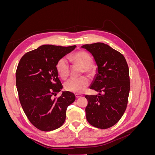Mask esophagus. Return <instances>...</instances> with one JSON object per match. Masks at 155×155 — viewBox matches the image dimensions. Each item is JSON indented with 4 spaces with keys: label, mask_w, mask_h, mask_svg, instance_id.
Returning <instances> with one entry per match:
<instances>
[{
    "label": "esophagus",
    "mask_w": 155,
    "mask_h": 155,
    "mask_svg": "<svg viewBox=\"0 0 155 155\" xmlns=\"http://www.w3.org/2000/svg\"><path fill=\"white\" fill-rule=\"evenodd\" d=\"M75 96H76V97L77 98L82 96V95H81V94H75Z\"/></svg>",
    "instance_id": "esophagus-1"
}]
</instances>
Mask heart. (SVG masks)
Returning a JSON list of instances; mask_svg holds the SVG:
<instances>
[{
	"label": "heart",
	"mask_w": 155,
	"mask_h": 155,
	"mask_svg": "<svg viewBox=\"0 0 155 155\" xmlns=\"http://www.w3.org/2000/svg\"><path fill=\"white\" fill-rule=\"evenodd\" d=\"M70 58L74 63L83 68V72L92 75L94 68L92 66V59L91 55L85 51H79L70 56ZM58 72L62 79L68 78L70 72V66L67 59L63 58L59 60L56 65ZM89 85V80L86 76L79 78H70L64 83V88L67 91L75 93H81Z\"/></svg>",
	"instance_id": "1"
}]
</instances>
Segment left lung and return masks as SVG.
Instances as JSON below:
<instances>
[{
  "label": "left lung",
  "mask_w": 155,
  "mask_h": 155,
  "mask_svg": "<svg viewBox=\"0 0 155 155\" xmlns=\"http://www.w3.org/2000/svg\"><path fill=\"white\" fill-rule=\"evenodd\" d=\"M81 48L91 53L97 73L90 87L98 95H86V118L91 125L108 129L124 115L130 91L129 70L124 56L103 43L85 45ZM102 93V94H100Z\"/></svg>",
  "instance_id": "obj_1"
}]
</instances>
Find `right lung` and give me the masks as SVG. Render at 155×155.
<instances>
[{
	"instance_id": "right-lung-1",
	"label": "right lung",
	"mask_w": 155,
	"mask_h": 155,
	"mask_svg": "<svg viewBox=\"0 0 155 155\" xmlns=\"http://www.w3.org/2000/svg\"><path fill=\"white\" fill-rule=\"evenodd\" d=\"M76 47L42 45L26 53L18 64L16 86L21 105L31 124L41 130L60 127L66 119L67 107L76 99L68 91L52 97L63 88L56 65Z\"/></svg>"
}]
</instances>
